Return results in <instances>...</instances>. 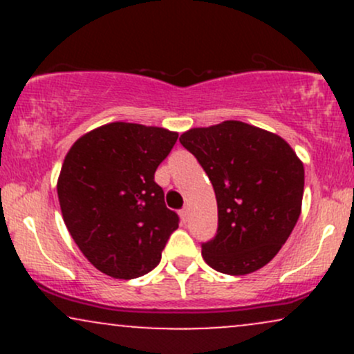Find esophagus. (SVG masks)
Wrapping results in <instances>:
<instances>
[{
  "label": "esophagus",
  "mask_w": 354,
  "mask_h": 354,
  "mask_svg": "<svg viewBox=\"0 0 354 354\" xmlns=\"http://www.w3.org/2000/svg\"><path fill=\"white\" fill-rule=\"evenodd\" d=\"M180 216H181V221H183V223L188 221V208H183V209L180 211Z\"/></svg>",
  "instance_id": "obj_1"
}]
</instances>
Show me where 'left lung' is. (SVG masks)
I'll return each instance as SVG.
<instances>
[{
  "label": "left lung",
  "mask_w": 354,
  "mask_h": 354,
  "mask_svg": "<svg viewBox=\"0 0 354 354\" xmlns=\"http://www.w3.org/2000/svg\"><path fill=\"white\" fill-rule=\"evenodd\" d=\"M181 145L196 156L218 203V233L203 258L225 274L259 270L281 250L301 214L304 166L281 136L243 121L191 128Z\"/></svg>",
  "instance_id": "8db88e82"
}]
</instances>
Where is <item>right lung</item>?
<instances>
[{"mask_svg":"<svg viewBox=\"0 0 354 354\" xmlns=\"http://www.w3.org/2000/svg\"><path fill=\"white\" fill-rule=\"evenodd\" d=\"M178 133L115 121L73 143L56 183L64 225L96 270L133 279L158 266L178 214L154 171Z\"/></svg>","mask_w":354,"mask_h":354,"instance_id":"1","label":"right lung"}]
</instances>
